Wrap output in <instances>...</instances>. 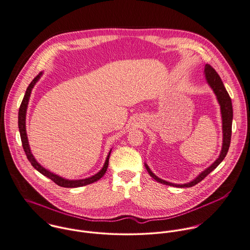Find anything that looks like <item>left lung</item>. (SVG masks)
<instances>
[{
  "label": "left lung",
  "mask_w": 250,
  "mask_h": 250,
  "mask_svg": "<svg viewBox=\"0 0 250 250\" xmlns=\"http://www.w3.org/2000/svg\"><path fill=\"white\" fill-rule=\"evenodd\" d=\"M204 74L206 77V81L208 83V85L211 88V90L213 91L216 100L218 101V104L220 106V112H221V119H222V148L220 150L219 156L216 158V160L209 165L208 168H206L203 172H201L199 175L192 180L189 183L187 184H183V185H178V184H172L169 182H166L160 178H158L157 176H155L150 167L148 166L147 163H145L146 169L148 171V173L150 174V177L153 178L156 182L166 185V186H170V187H176V188H191L195 185H197L200 183L203 179H205L211 171H213L220 163L221 161L224 159V157L226 156L229 147H230V142H231V134H232V121H233V107H232V100L229 97V94L227 93L219 75L217 74V72L209 65V64H206L205 65V69H204Z\"/></svg>",
  "instance_id": "8db88e82"
}]
</instances>
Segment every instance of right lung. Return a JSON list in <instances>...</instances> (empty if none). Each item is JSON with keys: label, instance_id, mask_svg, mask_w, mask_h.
Here are the masks:
<instances>
[{"label": "right lung", "instance_id": "add662e5", "mask_svg": "<svg viewBox=\"0 0 250 250\" xmlns=\"http://www.w3.org/2000/svg\"><path fill=\"white\" fill-rule=\"evenodd\" d=\"M42 74H43V72L39 73V75H37V77L34 78V80L31 82V84L27 88L26 94L24 96V99L22 100V103H21L20 108H19V113H18V127H19L20 137H21V141H22V146H23L24 151H25V153L27 155V158L31 162V164L33 165V167L35 169H37L43 176L49 178L55 184H57L60 187H62V188H80V187H84V186L93 184V183L99 181L100 178H102L104 176V174H105V172L107 170V167H108L109 156H110V153H111V150H110L109 153L107 154V157H106V160L104 162V165L101 168L100 172H98L97 174H95L92 177H89V178H86V179H81V180H67V179H64L62 177H60V176L52 173L49 170L45 169L42 165H41V163H39L37 161V159L35 158V156L33 155L32 151H31L30 145H29V140H28V136H27V131H26V114H27L28 104H29V100H30L32 90L34 89V87L38 83V81L41 79Z\"/></svg>", "mask_w": 250, "mask_h": 250}]
</instances>
